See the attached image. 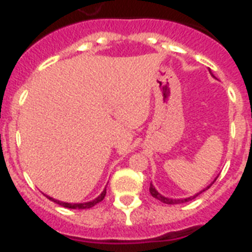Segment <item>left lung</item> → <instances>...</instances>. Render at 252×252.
Segmentation results:
<instances>
[{
	"label": "left lung",
	"instance_id": "obj_1",
	"mask_svg": "<svg viewBox=\"0 0 252 252\" xmlns=\"http://www.w3.org/2000/svg\"><path fill=\"white\" fill-rule=\"evenodd\" d=\"M209 73H211V74H212L211 69H209ZM212 76H213V74H212ZM213 77H215V76H213ZM216 179H217V178H216ZM216 179L213 180V183H215V182H216ZM213 183L209 184V186H208L207 188H204L203 191H200L199 193H196V195H193V196H189V197H186V199H168V197H166V196L161 195V193H159V192H158L157 189L154 188V186L152 183H150L149 191H150V193H152V196H153V197H156V199L159 200V201H162V203H165V204H182V203H187V201H191L192 199H195L196 196H199L200 193H201V192H204V191H205V189H208V188L211 187V186Z\"/></svg>",
	"mask_w": 252,
	"mask_h": 252
}]
</instances>
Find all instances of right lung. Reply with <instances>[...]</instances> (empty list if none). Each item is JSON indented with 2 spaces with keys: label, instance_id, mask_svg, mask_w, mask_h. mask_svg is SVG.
Returning a JSON list of instances; mask_svg holds the SVG:
<instances>
[{
  "label": "right lung",
  "instance_id": "1",
  "mask_svg": "<svg viewBox=\"0 0 252 252\" xmlns=\"http://www.w3.org/2000/svg\"><path fill=\"white\" fill-rule=\"evenodd\" d=\"M104 196H106V188L103 189V192L98 196V197H95L94 200L87 201V203H65V201H60V200L49 197V196H47V197H48L49 200H52L53 203L59 204V205H61V207H64V208H69V209H89V208L94 207L95 204L100 203V201L104 199Z\"/></svg>",
  "mask_w": 252,
  "mask_h": 252
}]
</instances>
